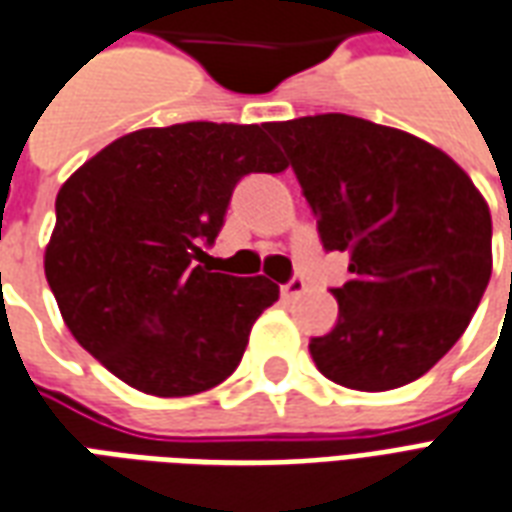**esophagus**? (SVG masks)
Returning <instances> with one entry per match:
<instances>
[{"label":"esophagus","mask_w":512,"mask_h":512,"mask_svg":"<svg viewBox=\"0 0 512 512\" xmlns=\"http://www.w3.org/2000/svg\"><path fill=\"white\" fill-rule=\"evenodd\" d=\"M306 290V282L304 276H293L290 282L282 285V298H295V295H301Z\"/></svg>","instance_id":"34e87169"}]
</instances>
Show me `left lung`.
Returning <instances> with one entry per match:
<instances>
[{"instance_id":"1","label":"left lung","mask_w":512,"mask_h":512,"mask_svg":"<svg viewBox=\"0 0 512 512\" xmlns=\"http://www.w3.org/2000/svg\"><path fill=\"white\" fill-rule=\"evenodd\" d=\"M328 252L350 257L339 320L309 342L352 391L418 380L461 339L491 279V214L464 170L410 132L347 113L271 121Z\"/></svg>"}]
</instances>
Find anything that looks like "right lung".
Segmentation results:
<instances>
[{
    "label": "right lung",
    "instance_id": "1",
    "mask_svg": "<svg viewBox=\"0 0 512 512\" xmlns=\"http://www.w3.org/2000/svg\"><path fill=\"white\" fill-rule=\"evenodd\" d=\"M263 130L214 121L135 130L56 195L45 279L78 344L138 391L173 399L227 380L279 298L266 276L200 266L238 181L287 168Z\"/></svg>",
    "mask_w": 512,
    "mask_h": 512
}]
</instances>
